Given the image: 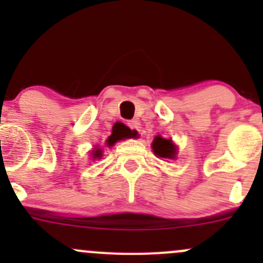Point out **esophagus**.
<instances>
[{
	"mask_svg": "<svg viewBox=\"0 0 263 263\" xmlns=\"http://www.w3.org/2000/svg\"><path fill=\"white\" fill-rule=\"evenodd\" d=\"M127 126H128L132 131L136 132V134H140V131H141V124L137 121H129L128 123H127Z\"/></svg>",
	"mask_w": 263,
	"mask_h": 263,
	"instance_id": "34e87169",
	"label": "esophagus"
}]
</instances>
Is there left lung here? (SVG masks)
<instances>
[{"instance_id":"obj_1","label":"left lung","mask_w":263,"mask_h":263,"mask_svg":"<svg viewBox=\"0 0 263 263\" xmlns=\"http://www.w3.org/2000/svg\"><path fill=\"white\" fill-rule=\"evenodd\" d=\"M153 150L160 158H166V159H174L177 153V148L173 145V142L171 140L163 139L160 136H156L154 139L153 142Z\"/></svg>"}]
</instances>
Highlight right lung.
<instances>
[{
  "label": "right lung",
  "mask_w": 263,
  "mask_h": 263,
  "mask_svg": "<svg viewBox=\"0 0 263 263\" xmlns=\"http://www.w3.org/2000/svg\"><path fill=\"white\" fill-rule=\"evenodd\" d=\"M116 141H117L116 137H112V136H110L109 139H108V145H109V146H112V145L115 144ZM100 156H102V151H100L99 148H98V150H95V151H94V158H98V159H99Z\"/></svg>",
  "instance_id": "right-lung-1"
}]
</instances>
